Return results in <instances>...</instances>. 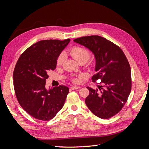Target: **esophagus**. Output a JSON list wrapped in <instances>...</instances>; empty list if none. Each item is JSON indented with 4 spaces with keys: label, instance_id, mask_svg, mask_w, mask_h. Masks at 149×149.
I'll return each instance as SVG.
<instances>
[{
    "label": "esophagus",
    "instance_id": "34e87169",
    "mask_svg": "<svg viewBox=\"0 0 149 149\" xmlns=\"http://www.w3.org/2000/svg\"><path fill=\"white\" fill-rule=\"evenodd\" d=\"M79 88H80L79 86H72L70 88L71 89H79Z\"/></svg>",
    "mask_w": 149,
    "mask_h": 149
}]
</instances>
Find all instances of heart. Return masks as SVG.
I'll return each instance as SVG.
<instances>
[{
    "label": "heart",
    "instance_id": "b5f03b06",
    "mask_svg": "<svg viewBox=\"0 0 149 149\" xmlns=\"http://www.w3.org/2000/svg\"><path fill=\"white\" fill-rule=\"evenodd\" d=\"M69 53L73 56L74 60L78 61V63L83 61L86 63L88 61L89 59L90 56H91V53H90L88 49L82 47H74L71 48L69 50ZM64 55L61 53L58 56L57 58V65H60L62 64L63 61L64 60ZM78 79H74L73 81L74 83H77L78 81Z\"/></svg>",
    "mask_w": 149,
    "mask_h": 149
}]
</instances>
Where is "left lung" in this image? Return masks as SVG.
<instances>
[{"label": "left lung", "instance_id": "1", "mask_svg": "<svg viewBox=\"0 0 149 149\" xmlns=\"http://www.w3.org/2000/svg\"><path fill=\"white\" fill-rule=\"evenodd\" d=\"M74 42L93 52L97 73L92 80L100 79L102 83L99 89L87 87L89 94L86 104L100 118H112L123 109L131 91V71L127 58L118 45L100 36H86Z\"/></svg>", "mask_w": 149, "mask_h": 149}]
</instances>
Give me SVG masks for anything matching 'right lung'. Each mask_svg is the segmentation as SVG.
<instances>
[{
    "label": "right lung",
    "instance_id": "add662e5",
    "mask_svg": "<svg viewBox=\"0 0 149 149\" xmlns=\"http://www.w3.org/2000/svg\"><path fill=\"white\" fill-rule=\"evenodd\" d=\"M70 39L44 40L30 46L18 60L13 73V86L22 107L33 118L49 120L63 107L69 88L63 85L45 88L49 71Z\"/></svg>",
    "mask_w": 149,
    "mask_h": 149
}]
</instances>
